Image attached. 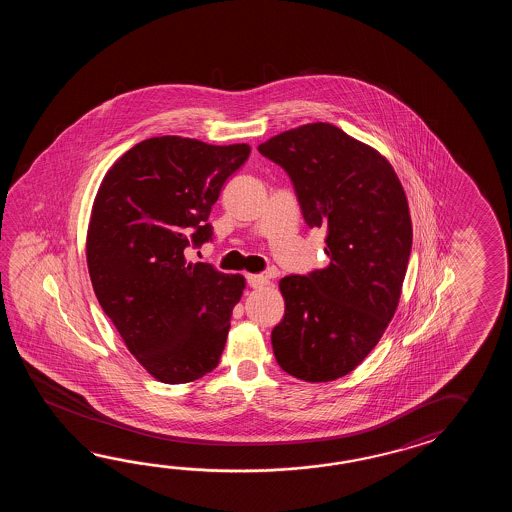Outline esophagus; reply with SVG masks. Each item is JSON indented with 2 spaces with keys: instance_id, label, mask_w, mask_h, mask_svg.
I'll return each mask as SVG.
<instances>
[{
  "instance_id": "obj_1",
  "label": "esophagus",
  "mask_w": 512,
  "mask_h": 512,
  "mask_svg": "<svg viewBox=\"0 0 512 512\" xmlns=\"http://www.w3.org/2000/svg\"><path fill=\"white\" fill-rule=\"evenodd\" d=\"M247 283H249V287H252V289H260L263 285H267L269 280L265 276H261V274H247Z\"/></svg>"
}]
</instances>
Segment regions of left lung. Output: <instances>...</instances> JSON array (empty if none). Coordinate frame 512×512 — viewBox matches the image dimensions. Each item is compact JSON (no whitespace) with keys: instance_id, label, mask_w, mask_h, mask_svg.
Segmentation results:
<instances>
[{"instance_id":"left-lung-1","label":"left lung","mask_w":512,"mask_h":512,"mask_svg":"<svg viewBox=\"0 0 512 512\" xmlns=\"http://www.w3.org/2000/svg\"><path fill=\"white\" fill-rule=\"evenodd\" d=\"M258 152L293 181L307 227L327 232V267L280 280L274 357L296 379L335 381L370 355L399 304L412 252L403 186L381 153L327 122L283 131Z\"/></svg>"}]
</instances>
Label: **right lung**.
<instances>
[{"label":"right lung","instance_id":"add662e5","mask_svg":"<svg viewBox=\"0 0 512 512\" xmlns=\"http://www.w3.org/2000/svg\"><path fill=\"white\" fill-rule=\"evenodd\" d=\"M249 153V144L153 137L124 153L98 188L86 245L98 304L164 384L201 379L225 348L245 278L192 263L186 251L212 241V205Z\"/></svg>","mask_w":512,"mask_h":512}]
</instances>
